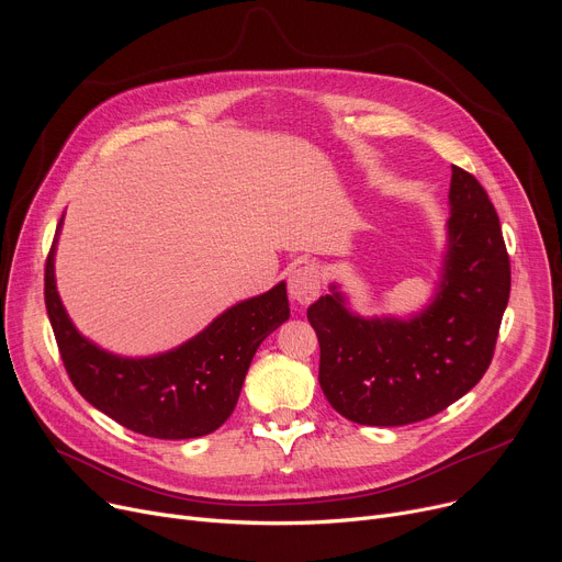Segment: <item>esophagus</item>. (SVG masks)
<instances>
[{
    "instance_id": "obj_1",
    "label": "esophagus",
    "mask_w": 562,
    "mask_h": 562,
    "mask_svg": "<svg viewBox=\"0 0 562 562\" xmlns=\"http://www.w3.org/2000/svg\"><path fill=\"white\" fill-rule=\"evenodd\" d=\"M321 291V273L314 263H305L289 278V293L299 305H310Z\"/></svg>"
}]
</instances>
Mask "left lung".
I'll return each instance as SVG.
<instances>
[{
  "label": "left lung",
  "mask_w": 562,
  "mask_h": 562,
  "mask_svg": "<svg viewBox=\"0 0 562 562\" xmlns=\"http://www.w3.org/2000/svg\"><path fill=\"white\" fill-rule=\"evenodd\" d=\"M449 250L435 301L415 318H362L335 291L307 310L318 382L362 426L424 422L485 375L510 296V257L487 191L451 166Z\"/></svg>",
  "instance_id": "obj_1"
}]
</instances>
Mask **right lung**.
<instances>
[{
	"instance_id": "1",
	"label": "right lung",
	"mask_w": 562,
	"mask_h": 562,
	"mask_svg": "<svg viewBox=\"0 0 562 562\" xmlns=\"http://www.w3.org/2000/svg\"><path fill=\"white\" fill-rule=\"evenodd\" d=\"M54 246L45 263V305L75 390L121 426L157 439L214 432L239 401L255 350L289 318L286 284L223 312L191 341L157 358H117L83 339L54 284Z\"/></svg>"
}]
</instances>
